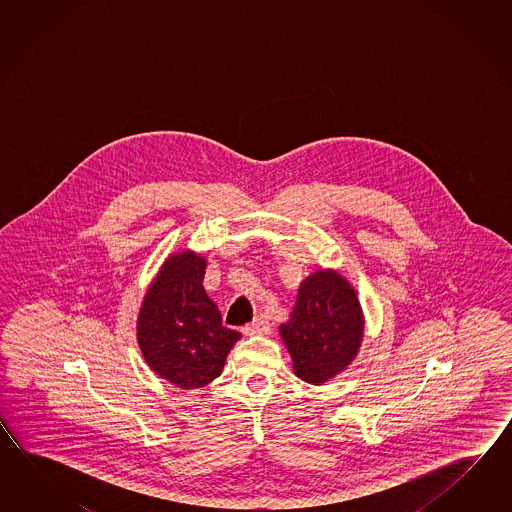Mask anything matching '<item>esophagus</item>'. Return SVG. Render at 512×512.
<instances>
[{
	"instance_id": "34e87169",
	"label": "esophagus",
	"mask_w": 512,
	"mask_h": 512,
	"mask_svg": "<svg viewBox=\"0 0 512 512\" xmlns=\"http://www.w3.org/2000/svg\"><path fill=\"white\" fill-rule=\"evenodd\" d=\"M243 333L251 335V337H254V335H269L271 333V324L267 322V318L258 316V318H254L252 324L243 327Z\"/></svg>"
}]
</instances>
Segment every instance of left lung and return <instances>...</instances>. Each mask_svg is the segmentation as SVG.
I'll use <instances>...</instances> for the list:
<instances>
[{"mask_svg":"<svg viewBox=\"0 0 512 512\" xmlns=\"http://www.w3.org/2000/svg\"><path fill=\"white\" fill-rule=\"evenodd\" d=\"M280 333L300 379L311 384L333 379L359 351L364 320L357 294L337 272L311 274Z\"/></svg>","mask_w":512,"mask_h":512,"instance_id":"left-lung-1","label":"left lung"}]
</instances>
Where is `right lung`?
I'll use <instances>...</instances> for the list:
<instances>
[{
	"mask_svg": "<svg viewBox=\"0 0 512 512\" xmlns=\"http://www.w3.org/2000/svg\"><path fill=\"white\" fill-rule=\"evenodd\" d=\"M205 265L194 252L166 260L144 296L137 322L139 346L150 368L183 390L219 377L241 337L221 324L218 307L205 293Z\"/></svg>",
	"mask_w": 512,
	"mask_h": 512,
	"instance_id": "1",
	"label": "right lung"
}]
</instances>
